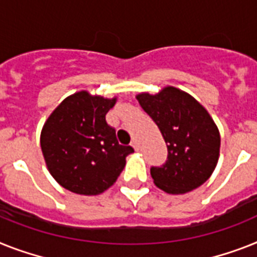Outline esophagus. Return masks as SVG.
Returning <instances> with one entry per match:
<instances>
[{"instance_id": "1", "label": "esophagus", "mask_w": 257, "mask_h": 257, "mask_svg": "<svg viewBox=\"0 0 257 257\" xmlns=\"http://www.w3.org/2000/svg\"><path fill=\"white\" fill-rule=\"evenodd\" d=\"M131 146H133L135 151H139V143H138L137 139H134V141L131 142Z\"/></svg>"}]
</instances>
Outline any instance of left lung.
I'll return each instance as SVG.
<instances>
[{
    "instance_id": "8db88e82",
    "label": "left lung",
    "mask_w": 257,
    "mask_h": 257,
    "mask_svg": "<svg viewBox=\"0 0 257 257\" xmlns=\"http://www.w3.org/2000/svg\"><path fill=\"white\" fill-rule=\"evenodd\" d=\"M137 99L158 124L168 148L165 164L151 168L155 185L169 194H184L206 182L220 148L219 130L207 110L175 86L156 94L141 93Z\"/></svg>"
}]
</instances>
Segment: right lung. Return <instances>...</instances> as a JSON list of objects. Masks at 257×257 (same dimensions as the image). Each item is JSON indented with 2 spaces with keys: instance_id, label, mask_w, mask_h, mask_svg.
I'll return each instance as SVG.
<instances>
[{
  "instance_id": "right-lung-1",
  "label": "right lung",
  "mask_w": 257,
  "mask_h": 257,
  "mask_svg": "<svg viewBox=\"0 0 257 257\" xmlns=\"http://www.w3.org/2000/svg\"><path fill=\"white\" fill-rule=\"evenodd\" d=\"M114 98L86 90L68 95L46 120L40 147L51 176L76 194L97 196L116 181L134 152L120 146L115 130L106 123Z\"/></svg>"
}]
</instances>
